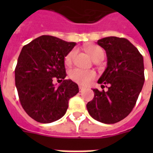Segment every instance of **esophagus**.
Segmentation results:
<instances>
[{
	"mask_svg": "<svg viewBox=\"0 0 153 153\" xmlns=\"http://www.w3.org/2000/svg\"><path fill=\"white\" fill-rule=\"evenodd\" d=\"M84 90H85V87H83L82 86H79V91H80V92H82Z\"/></svg>",
	"mask_w": 153,
	"mask_h": 153,
	"instance_id": "obj_1",
	"label": "esophagus"
}]
</instances>
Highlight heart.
I'll list each match as a JSON object with an SVG mask.
<instances>
[{
	"label": "heart",
	"instance_id": "heart-1",
	"mask_svg": "<svg viewBox=\"0 0 153 153\" xmlns=\"http://www.w3.org/2000/svg\"><path fill=\"white\" fill-rule=\"evenodd\" d=\"M86 50L94 61L98 59L102 56H104V52L102 51V49L98 46H93V45L87 46L86 48ZM75 55H76L75 49H73L70 51L65 57V64L67 66L71 65ZM69 76L71 79H72L77 83L80 85H87L95 77V74L92 71H86V70L75 68L69 72Z\"/></svg>",
	"mask_w": 153,
	"mask_h": 153
}]
</instances>
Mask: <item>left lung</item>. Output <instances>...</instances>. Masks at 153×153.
Segmentation results:
<instances>
[{"mask_svg": "<svg viewBox=\"0 0 153 153\" xmlns=\"http://www.w3.org/2000/svg\"><path fill=\"white\" fill-rule=\"evenodd\" d=\"M106 52L107 67L98 83L108 85L105 91L93 89L94 97L86 108L96 121L114 124L130 114L142 90L144 59L137 48L127 39L109 36L97 42Z\"/></svg>", "mask_w": 153, "mask_h": 153, "instance_id": "8db88e82", "label": "left lung"}]
</instances>
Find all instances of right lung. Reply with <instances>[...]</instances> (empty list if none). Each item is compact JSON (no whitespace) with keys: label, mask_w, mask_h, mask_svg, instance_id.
I'll return each mask as SVG.
<instances>
[{"label":"right lung","mask_w":153,"mask_h":153,"mask_svg":"<svg viewBox=\"0 0 153 153\" xmlns=\"http://www.w3.org/2000/svg\"><path fill=\"white\" fill-rule=\"evenodd\" d=\"M76 45L51 36H41L23 47L15 69L20 104L27 115L39 123H51L67 112L69 99L79 86L67 76L66 55ZM61 79L58 88L53 79Z\"/></svg>","instance_id":"obj_1"}]
</instances>
